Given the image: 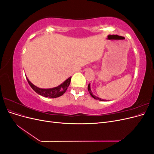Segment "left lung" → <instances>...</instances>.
Returning <instances> with one entry per match:
<instances>
[{
	"mask_svg": "<svg viewBox=\"0 0 154 154\" xmlns=\"http://www.w3.org/2000/svg\"><path fill=\"white\" fill-rule=\"evenodd\" d=\"M88 92H89V93H90V94L91 95V96L93 97V98H94V99H96V100H100V101H104L103 100H101V98H99V97H96L94 94H92V91H91V87H90V84H88Z\"/></svg>",
	"mask_w": 154,
	"mask_h": 154,
	"instance_id": "8db88e82",
	"label": "left lung"
}]
</instances>
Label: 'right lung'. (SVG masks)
Instances as JSON below:
<instances>
[{
    "label": "right lung",
    "mask_w": 154,
    "mask_h": 154,
    "mask_svg": "<svg viewBox=\"0 0 154 154\" xmlns=\"http://www.w3.org/2000/svg\"><path fill=\"white\" fill-rule=\"evenodd\" d=\"M71 76L69 77L63 83H62L61 85H60L57 87L52 88H40L34 85L27 78V82H28L31 87L36 93H38V94L41 96L47 97H51V98H55V97H58L62 96L67 91L70 83H71Z\"/></svg>",
    "instance_id": "right-lung-1"
}]
</instances>
